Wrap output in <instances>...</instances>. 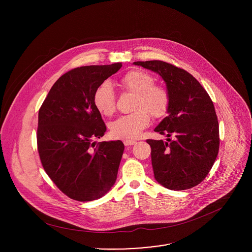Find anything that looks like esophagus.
Here are the masks:
<instances>
[{
    "instance_id": "34e87169",
    "label": "esophagus",
    "mask_w": 252,
    "mask_h": 252,
    "mask_svg": "<svg viewBox=\"0 0 252 252\" xmlns=\"http://www.w3.org/2000/svg\"><path fill=\"white\" fill-rule=\"evenodd\" d=\"M124 144L125 145H134V144H136L137 142H135V141H132V140H124Z\"/></svg>"
}]
</instances>
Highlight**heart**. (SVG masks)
Wrapping results in <instances>:
<instances>
[{"mask_svg":"<svg viewBox=\"0 0 252 252\" xmlns=\"http://www.w3.org/2000/svg\"><path fill=\"white\" fill-rule=\"evenodd\" d=\"M120 85L126 91L135 94V111L112 121L110 132L117 139L135 140L149 124L150 117L147 111L154 117L165 115L170 105V96L164 87L154 84L151 74L142 70L126 72L120 79ZM93 101L103 115L109 116L115 111V94L109 82L105 81L97 87Z\"/></svg>","mask_w":252,"mask_h":252,"instance_id":"1","label":"heart"}]
</instances>
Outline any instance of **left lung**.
Here are the masks:
<instances>
[{
    "mask_svg": "<svg viewBox=\"0 0 252 252\" xmlns=\"http://www.w3.org/2000/svg\"><path fill=\"white\" fill-rule=\"evenodd\" d=\"M134 65L158 73L170 96L168 116L154 129L167 136L147 140L158 183L171 190H185L208 176L218 154L219 129L214 103L199 81L189 72L169 63L153 60ZM174 135L172 141L168 138Z\"/></svg>",
    "mask_w": 252,
    "mask_h": 252,
    "instance_id": "left-lung-1",
    "label": "left lung"
}]
</instances>
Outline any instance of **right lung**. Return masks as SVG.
I'll return each mask as SVG.
<instances>
[{
  "mask_svg": "<svg viewBox=\"0 0 252 252\" xmlns=\"http://www.w3.org/2000/svg\"><path fill=\"white\" fill-rule=\"evenodd\" d=\"M121 63L84 66L63 74L38 110L37 150L42 167L71 199H100L114 185L124 151L121 141L94 142L107 131L94 105L97 87Z\"/></svg>",
  "mask_w": 252,
  "mask_h": 252,
  "instance_id": "obj_1",
  "label": "right lung"
}]
</instances>
